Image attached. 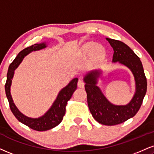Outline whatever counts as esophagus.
Segmentation results:
<instances>
[{
    "instance_id": "1",
    "label": "esophagus",
    "mask_w": 154,
    "mask_h": 154,
    "mask_svg": "<svg viewBox=\"0 0 154 154\" xmlns=\"http://www.w3.org/2000/svg\"><path fill=\"white\" fill-rule=\"evenodd\" d=\"M77 86H78L79 88H84V86H85L84 81H83L82 79H79V80H78V82H77Z\"/></svg>"
}]
</instances>
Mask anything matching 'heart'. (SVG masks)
Wrapping results in <instances>:
<instances>
[{"mask_svg":"<svg viewBox=\"0 0 154 154\" xmlns=\"http://www.w3.org/2000/svg\"><path fill=\"white\" fill-rule=\"evenodd\" d=\"M81 53L83 55H88L90 53V57L93 62H99L105 57V49L102 45L89 42L85 44L81 49Z\"/></svg>","mask_w":154,"mask_h":154,"instance_id":"b5f03b06","label":"heart"}]
</instances>
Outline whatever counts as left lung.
Returning a JSON list of instances; mask_svg holds the SVG:
<instances>
[{"label":"left lung","mask_w":154,"mask_h":154,"mask_svg":"<svg viewBox=\"0 0 154 154\" xmlns=\"http://www.w3.org/2000/svg\"><path fill=\"white\" fill-rule=\"evenodd\" d=\"M106 39L113 48L112 62H119L133 72L136 80V93L126 105L111 104L96 85L97 79L100 75L99 70L90 72L85 76V88L92 117L103 125H115L126 121L138 112L147 90V80L139 57L133 50L120 41L108 38Z\"/></svg>","instance_id":"left-lung-1"}]
</instances>
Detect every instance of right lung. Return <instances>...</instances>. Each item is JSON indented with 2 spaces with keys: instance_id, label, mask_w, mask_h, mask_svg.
I'll use <instances>...</instances> for the list:
<instances>
[{
  "instance_id": "1",
  "label": "right lung",
  "mask_w": 154,
  "mask_h": 154,
  "mask_svg": "<svg viewBox=\"0 0 154 154\" xmlns=\"http://www.w3.org/2000/svg\"><path fill=\"white\" fill-rule=\"evenodd\" d=\"M46 47L45 43L35 44L34 45L26 48L20 51L15 58L13 62L10 64L8 67V73H7V79L5 85V90L6 97L8 98L11 110L14 115V116L17 118L18 121L27 125L30 128L37 131H45L50 130L53 128L58 125L62 121L63 117L65 115L66 106L67 102L71 98L73 92L75 91L77 86V81L78 79L75 78L70 82L64 88H63L59 92L57 96L56 100L53 103L52 106L49 110L46 112L42 117L38 118H31L26 117L23 115L18 110L17 107L14 103L12 97L11 95L10 88L11 85L12 78L14 77V70L17 68L20 63L23 60L24 57L33 51H37Z\"/></svg>"
}]
</instances>
